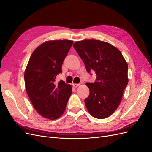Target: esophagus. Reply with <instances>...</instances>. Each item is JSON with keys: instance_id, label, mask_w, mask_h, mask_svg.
<instances>
[{"instance_id": "obj_1", "label": "esophagus", "mask_w": 152, "mask_h": 152, "mask_svg": "<svg viewBox=\"0 0 152 152\" xmlns=\"http://www.w3.org/2000/svg\"><path fill=\"white\" fill-rule=\"evenodd\" d=\"M72 86H73V87H77L78 86H80V84H73Z\"/></svg>"}]
</instances>
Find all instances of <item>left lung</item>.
<instances>
[{"label":"left lung","mask_w":152,"mask_h":152,"mask_svg":"<svg viewBox=\"0 0 152 152\" xmlns=\"http://www.w3.org/2000/svg\"><path fill=\"white\" fill-rule=\"evenodd\" d=\"M73 48L86 70L95 71L96 81L87 83L90 94L84 101L92 116L105 118L115 111L128 84V65L122 54L111 44L98 40L77 41Z\"/></svg>","instance_id":"obj_1"}]
</instances>
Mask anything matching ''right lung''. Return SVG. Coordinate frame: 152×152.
Masks as SVG:
<instances>
[{"instance_id": "1", "label": "right lung", "mask_w": 152, "mask_h": 152, "mask_svg": "<svg viewBox=\"0 0 152 152\" xmlns=\"http://www.w3.org/2000/svg\"><path fill=\"white\" fill-rule=\"evenodd\" d=\"M73 41H46L32 53L25 71V84L30 102L41 116L55 120L61 117L72 94V86L56 76Z\"/></svg>"}]
</instances>
